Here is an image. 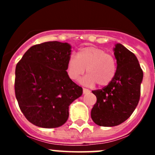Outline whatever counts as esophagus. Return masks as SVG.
<instances>
[{
    "label": "esophagus",
    "mask_w": 155,
    "mask_h": 155,
    "mask_svg": "<svg viewBox=\"0 0 155 155\" xmlns=\"http://www.w3.org/2000/svg\"><path fill=\"white\" fill-rule=\"evenodd\" d=\"M90 91L88 89H87V88H83V93L84 94H87V93H89Z\"/></svg>",
    "instance_id": "obj_1"
}]
</instances>
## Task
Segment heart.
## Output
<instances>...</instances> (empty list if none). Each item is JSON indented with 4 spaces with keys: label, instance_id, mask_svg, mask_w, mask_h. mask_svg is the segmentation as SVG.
I'll return each mask as SVG.
<instances>
[{
    "label": "heart",
    "instance_id": "heart-1",
    "mask_svg": "<svg viewBox=\"0 0 155 155\" xmlns=\"http://www.w3.org/2000/svg\"><path fill=\"white\" fill-rule=\"evenodd\" d=\"M87 69V76L82 81L84 84L106 86L114 78L116 63L114 57L105 50L93 46L81 49L76 57L68 60L67 72L71 80H78Z\"/></svg>",
    "mask_w": 155,
    "mask_h": 155
}]
</instances>
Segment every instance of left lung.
<instances>
[{
	"label": "left lung",
	"instance_id": "1",
	"mask_svg": "<svg viewBox=\"0 0 155 155\" xmlns=\"http://www.w3.org/2000/svg\"><path fill=\"white\" fill-rule=\"evenodd\" d=\"M117 68L114 78L102 89L92 91L97 101L91 112L94 124L115 127L127 120L140 100L142 71L137 58L122 44L114 48Z\"/></svg>",
	"mask_w": 155,
	"mask_h": 155
}]
</instances>
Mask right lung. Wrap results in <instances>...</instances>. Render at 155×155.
<instances>
[{
  "label": "right lung",
  "instance_id": "obj_1",
  "mask_svg": "<svg viewBox=\"0 0 155 155\" xmlns=\"http://www.w3.org/2000/svg\"><path fill=\"white\" fill-rule=\"evenodd\" d=\"M71 46L46 42L32 46L15 68V91L25 118L42 128H56L67 122L69 105L81 96L82 87L67 72Z\"/></svg>",
  "mask_w": 155,
  "mask_h": 155
}]
</instances>
